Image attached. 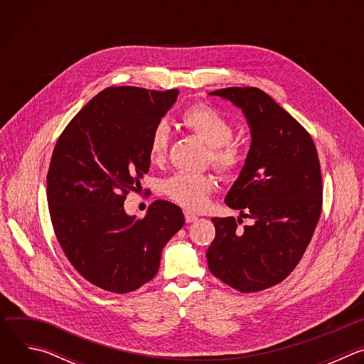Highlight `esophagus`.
Listing matches in <instances>:
<instances>
[{
  "label": "esophagus",
  "instance_id": "esophagus-1",
  "mask_svg": "<svg viewBox=\"0 0 364 364\" xmlns=\"http://www.w3.org/2000/svg\"><path fill=\"white\" fill-rule=\"evenodd\" d=\"M184 218H186V222H187V223H193V222L197 220V216L193 215V213H190L188 210L184 212Z\"/></svg>",
  "mask_w": 364,
  "mask_h": 364
}]
</instances>
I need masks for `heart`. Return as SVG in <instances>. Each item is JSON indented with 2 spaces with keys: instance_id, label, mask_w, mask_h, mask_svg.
Wrapping results in <instances>:
<instances>
[{
  "instance_id": "b5f03b06",
  "label": "heart",
  "mask_w": 364,
  "mask_h": 364,
  "mask_svg": "<svg viewBox=\"0 0 364 364\" xmlns=\"http://www.w3.org/2000/svg\"><path fill=\"white\" fill-rule=\"evenodd\" d=\"M181 119L193 134L210 146L209 160L219 174L232 177L239 173L245 163V155L240 145L232 139L235 127L225 114L210 103L196 102L184 109ZM170 141L171 129L168 124L166 121L155 124L148 144L152 163L160 164L166 160ZM215 188L216 181L209 174L177 173L164 183L166 194L188 212H203L209 205Z\"/></svg>"
}]
</instances>
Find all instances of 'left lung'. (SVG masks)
Listing matches in <instances>:
<instances>
[{
    "label": "left lung",
    "instance_id": "obj_1",
    "mask_svg": "<svg viewBox=\"0 0 364 364\" xmlns=\"http://www.w3.org/2000/svg\"><path fill=\"white\" fill-rule=\"evenodd\" d=\"M242 108L252 144L225 203L253 219L213 218L216 236L207 249L210 272L239 292L282 282L299 264L323 210V180L308 131L264 90L226 87L212 92Z\"/></svg>",
    "mask_w": 364,
    "mask_h": 364
}]
</instances>
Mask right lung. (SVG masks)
Masks as SVG:
<instances>
[{"label": "right lung", "instance_id": "obj_1", "mask_svg": "<svg viewBox=\"0 0 364 364\" xmlns=\"http://www.w3.org/2000/svg\"><path fill=\"white\" fill-rule=\"evenodd\" d=\"M178 90L112 86L99 92L60 134L47 173V203L56 237L90 284L128 294L159 272L161 250L183 228L166 200L136 219L124 201L148 173L149 135Z\"/></svg>", "mask_w": 364, "mask_h": 364}]
</instances>
